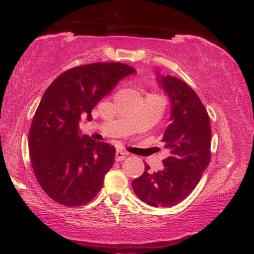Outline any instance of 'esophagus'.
<instances>
[{"instance_id": "esophagus-1", "label": "esophagus", "mask_w": 254, "mask_h": 254, "mask_svg": "<svg viewBox=\"0 0 254 254\" xmlns=\"http://www.w3.org/2000/svg\"><path fill=\"white\" fill-rule=\"evenodd\" d=\"M127 153H125L123 150H117L116 151V161H123V160L127 157Z\"/></svg>"}]
</instances>
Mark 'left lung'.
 <instances>
[{"instance_id": "1", "label": "left lung", "mask_w": 254, "mask_h": 254, "mask_svg": "<svg viewBox=\"0 0 254 254\" xmlns=\"http://www.w3.org/2000/svg\"><path fill=\"white\" fill-rule=\"evenodd\" d=\"M159 87L171 101L170 124L162 142L170 155L161 171L145 170L131 182L136 196L151 206L183 202L199 183L210 162L211 127L208 112L193 89L180 78L156 71Z\"/></svg>"}]
</instances>
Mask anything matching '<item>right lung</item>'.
Listing matches in <instances>:
<instances>
[{"label": "right lung", "instance_id": "add662e5", "mask_svg": "<svg viewBox=\"0 0 254 254\" xmlns=\"http://www.w3.org/2000/svg\"><path fill=\"white\" fill-rule=\"evenodd\" d=\"M136 72L123 63H92L61 74L44 93L30 129L34 176L51 199L66 206L97 196L115 161L116 148L80 132L81 117L122 78Z\"/></svg>", "mask_w": 254, "mask_h": 254}]
</instances>
